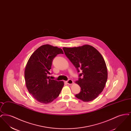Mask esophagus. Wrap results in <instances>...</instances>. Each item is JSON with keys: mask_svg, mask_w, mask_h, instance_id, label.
I'll use <instances>...</instances> for the list:
<instances>
[{"mask_svg": "<svg viewBox=\"0 0 131 131\" xmlns=\"http://www.w3.org/2000/svg\"><path fill=\"white\" fill-rule=\"evenodd\" d=\"M66 83H67V84H72L73 83V80H71V79L69 80H68L67 81H66Z\"/></svg>", "mask_w": 131, "mask_h": 131, "instance_id": "34e87169", "label": "esophagus"}]
</instances>
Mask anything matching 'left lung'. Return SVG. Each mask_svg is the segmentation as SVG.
Here are the masks:
<instances>
[{
	"instance_id": "obj_1",
	"label": "left lung",
	"mask_w": 131,
	"mask_h": 131,
	"mask_svg": "<svg viewBox=\"0 0 131 131\" xmlns=\"http://www.w3.org/2000/svg\"><path fill=\"white\" fill-rule=\"evenodd\" d=\"M63 50L77 72H81L78 81H75L81 88V92L75 96L83 102L94 100L103 91L107 79V68L103 57L89 45L64 47Z\"/></svg>"
}]
</instances>
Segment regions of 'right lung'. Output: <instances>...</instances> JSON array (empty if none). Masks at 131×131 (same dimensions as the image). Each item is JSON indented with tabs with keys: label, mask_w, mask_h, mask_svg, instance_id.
Wrapping results in <instances>:
<instances>
[{
	"label": "right lung",
	"mask_w": 131,
	"mask_h": 131,
	"mask_svg": "<svg viewBox=\"0 0 131 131\" xmlns=\"http://www.w3.org/2000/svg\"><path fill=\"white\" fill-rule=\"evenodd\" d=\"M60 48L44 45L38 48L30 57L25 71L26 87L33 97L43 104H49L57 98L64 86L62 81L51 80L50 74L53 58L63 54Z\"/></svg>",
	"instance_id": "1"
}]
</instances>
